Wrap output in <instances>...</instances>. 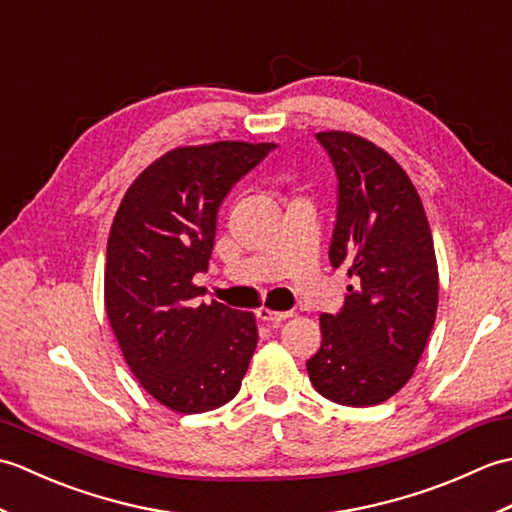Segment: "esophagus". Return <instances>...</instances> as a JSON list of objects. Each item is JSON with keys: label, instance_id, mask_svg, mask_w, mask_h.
Segmentation results:
<instances>
[{"label": "esophagus", "instance_id": "esophagus-1", "mask_svg": "<svg viewBox=\"0 0 512 512\" xmlns=\"http://www.w3.org/2000/svg\"><path fill=\"white\" fill-rule=\"evenodd\" d=\"M288 317H290V312H275V310H268V308H259L257 310V319L264 321V323L277 325L281 321H286Z\"/></svg>", "mask_w": 512, "mask_h": 512}]
</instances>
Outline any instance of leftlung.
<instances>
[{"label": "left lung", "mask_w": 512, "mask_h": 512, "mask_svg": "<svg viewBox=\"0 0 512 512\" xmlns=\"http://www.w3.org/2000/svg\"><path fill=\"white\" fill-rule=\"evenodd\" d=\"M317 140L339 180L330 264L352 286L339 312L321 314V347L306 367L323 398L372 407L405 387L429 341L436 250L416 187L385 149L347 132Z\"/></svg>", "instance_id": "obj_1"}]
</instances>
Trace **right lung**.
Segmentation results:
<instances>
[{
  "label": "right lung",
  "mask_w": 512,
  "mask_h": 512,
  "mask_svg": "<svg viewBox=\"0 0 512 512\" xmlns=\"http://www.w3.org/2000/svg\"><path fill=\"white\" fill-rule=\"evenodd\" d=\"M275 143L178 147L127 189L107 239L105 312L125 361L160 405L202 413L242 387L257 347L253 312L195 303L220 204Z\"/></svg>",
  "instance_id": "1"
}]
</instances>
